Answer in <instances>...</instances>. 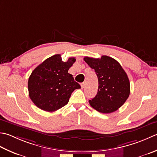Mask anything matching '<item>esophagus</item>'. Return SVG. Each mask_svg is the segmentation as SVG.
<instances>
[{
  "instance_id": "34e87169",
  "label": "esophagus",
  "mask_w": 157,
  "mask_h": 157,
  "mask_svg": "<svg viewBox=\"0 0 157 157\" xmlns=\"http://www.w3.org/2000/svg\"><path fill=\"white\" fill-rule=\"evenodd\" d=\"M85 86H86V82H83V83H82V84H81L82 88H84Z\"/></svg>"
}]
</instances>
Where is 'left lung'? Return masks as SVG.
Instances as JSON below:
<instances>
[{
	"label": "left lung",
	"mask_w": 157,
	"mask_h": 157,
	"mask_svg": "<svg viewBox=\"0 0 157 157\" xmlns=\"http://www.w3.org/2000/svg\"><path fill=\"white\" fill-rule=\"evenodd\" d=\"M90 68L94 69L99 81L96 96L89 100L92 107L101 113H109L118 109L130 94V82L121 64L113 58L84 57Z\"/></svg>",
	"instance_id": "8db88e82"
}]
</instances>
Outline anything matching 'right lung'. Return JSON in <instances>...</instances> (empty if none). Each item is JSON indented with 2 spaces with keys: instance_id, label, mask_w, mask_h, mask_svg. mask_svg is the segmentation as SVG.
I'll return each instance as SVG.
<instances>
[{
  "instance_id": "add662e5",
  "label": "right lung",
  "mask_w": 157,
  "mask_h": 157,
  "mask_svg": "<svg viewBox=\"0 0 157 157\" xmlns=\"http://www.w3.org/2000/svg\"><path fill=\"white\" fill-rule=\"evenodd\" d=\"M74 57L63 62L60 54L54 55L33 70L28 82L30 99L42 110L52 112L66 105L71 93L81 86L68 71Z\"/></svg>"
}]
</instances>
